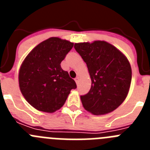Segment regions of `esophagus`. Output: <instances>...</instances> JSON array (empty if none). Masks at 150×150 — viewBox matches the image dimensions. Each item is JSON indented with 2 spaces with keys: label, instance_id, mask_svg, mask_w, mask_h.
I'll return each instance as SVG.
<instances>
[{
  "label": "esophagus",
  "instance_id": "1",
  "mask_svg": "<svg viewBox=\"0 0 150 150\" xmlns=\"http://www.w3.org/2000/svg\"><path fill=\"white\" fill-rule=\"evenodd\" d=\"M79 77H78V76H76V78H75V82H76V83H79Z\"/></svg>",
  "mask_w": 150,
  "mask_h": 150
}]
</instances>
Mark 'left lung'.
<instances>
[{
    "label": "left lung",
    "instance_id": "1",
    "mask_svg": "<svg viewBox=\"0 0 150 150\" xmlns=\"http://www.w3.org/2000/svg\"><path fill=\"white\" fill-rule=\"evenodd\" d=\"M74 48L86 63L91 86L81 95L82 104L94 115L106 114L125 100L132 82V68L127 58L105 41L79 43Z\"/></svg>",
    "mask_w": 150,
    "mask_h": 150
}]
</instances>
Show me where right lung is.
Segmentation results:
<instances>
[{
  "label": "right lung",
  "mask_w": 150,
  "mask_h": 150,
  "mask_svg": "<svg viewBox=\"0 0 150 150\" xmlns=\"http://www.w3.org/2000/svg\"><path fill=\"white\" fill-rule=\"evenodd\" d=\"M74 43L51 38L38 44L24 60L18 74L19 88L30 105L38 110L53 112L64 104L76 84L61 62Z\"/></svg>",
  "instance_id": "1"
}]
</instances>
